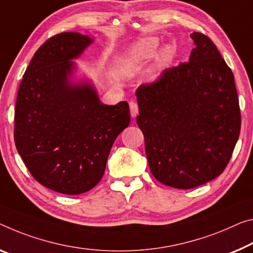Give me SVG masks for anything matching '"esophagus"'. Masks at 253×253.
Returning <instances> with one entry per match:
<instances>
[{
  "label": "esophagus",
  "mask_w": 253,
  "mask_h": 253,
  "mask_svg": "<svg viewBox=\"0 0 253 253\" xmlns=\"http://www.w3.org/2000/svg\"><path fill=\"white\" fill-rule=\"evenodd\" d=\"M129 106H130V113H131V116H132V118H135V116L138 115V112H139L137 103H134V102H130Z\"/></svg>",
  "instance_id": "1"
}]
</instances>
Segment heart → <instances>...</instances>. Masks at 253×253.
Instances as JSON below:
<instances>
[{"label": "heart", "instance_id": "b5f03b06", "mask_svg": "<svg viewBox=\"0 0 253 253\" xmlns=\"http://www.w3.org/2000/svg\"><path fill=\"white\" fill-rule=\"evenodd\" d=\"M159 47L158 40L154 37L145 38L132 46L126 56V62L131 65H140L145 62L149 61L156 55V52ZM174 48L173 46L166 45L159 50L155 59L154 64L147 71V77L149 80H156L164 71L165 68L173 59Z\"/></svg>", "mask_w": 253, "mask_h": 253}]
</instances>
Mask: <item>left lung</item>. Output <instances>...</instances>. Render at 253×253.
Returning a JSON list of instances; mask_svg holds the SVG:
<instances>
[{"mask_svg":"<svg viewBox=\"0 0 253 253\" xmlns=\"http://www.w3.org/2000/svg\"><path fill=\"white\" fill-rule=\"evenodd\" d=\"M189 62L137 89V124L150 172L161 183L191 189L220 175L241 129L234 76L216 45L192 33Z\"/></svg>","mask_w":253,"mask_h":253,"instance_id":"obj_1","label":"left lung"}]
</instances>
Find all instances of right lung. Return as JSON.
Wrapping results in <instances>:
<instances>
[{
    "mask_svg": "<svg viewBox=\"0 0 253 253\" xmlns=\"http://www.w3.org/2000/svg\"><path fill=\"white\" fill-rule=\"evenodd\" d=\"M94 42L79 33L46 41L19 86L14 141L35 180L53 191L80 194L102 180L118 135L130 124L129 104L105 105L75 61Z\"/></svg>",
    "mask_w": 253,
    "mask_h": 253,
    "instance_id": "add662e5",
    "label": "right lung"
}]
</instances>
